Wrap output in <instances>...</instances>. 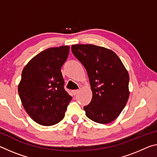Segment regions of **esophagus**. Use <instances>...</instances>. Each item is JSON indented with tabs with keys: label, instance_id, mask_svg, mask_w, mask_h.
I'll list each match as a JSON object with an SVG mask.
<instances>
[{
	"label": "esophagus",
	"instance_id": "obj_1",
	"mask_svg": "<svg viewBox=\"0 0 157 157\" xmlns=\"http://www.w3.org/2000/svg\"><path fill=\"white\" fill-rule=\"evenodd\" d=\"M72 92H73V94L74 95H77L78 94V92H79V90L78 89H75V90H73L72 91Z\"/></svg>",
	"mask_w": 157,
	"mask_h": 157
}]
</instances>
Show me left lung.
<instances>
[{
	"mask_svg": "<svg viewBox=\"0 0 157 157\" xmlns=\"http://www.w3.org/2000/svg\"><path fill=\"white\" fill-rule=\"evenodd\" d=\"M73 54L86 68L93 96L84 106L86 116L98 123L113 121L128 100L129 77L115 52L92 44H76Z\"/></svg>",
	"mask_w": 157,
	"mask_h": 157,
	"instance_id": "obj_1",
	"label": "left lung"
}]
</instances>
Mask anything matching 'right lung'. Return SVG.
<instances>
[{"mask_svg": "<svg viewBox=\"0 0 157 157\" xmlns=\"http://www.w3.org/2000/svg\"><path fill=\"white\" fill-rule=\"evenodd\" d=\"M68 53V46L50 48L33 57L22 71L18 95L26 112L41 125L62 121L72 99L61 72Z\"/></svg>", "mask_w": 157, "mask_h": 157, "instance_id": "right-lung-1", "label": "right lung"}]
</instances>
